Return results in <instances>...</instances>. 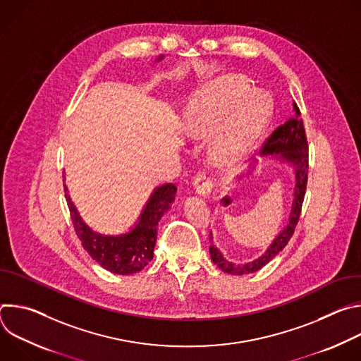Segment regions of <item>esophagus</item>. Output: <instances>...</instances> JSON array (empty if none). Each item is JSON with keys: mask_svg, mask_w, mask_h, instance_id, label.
<instances>
[{"mask_svg": "<svg viewBox=\"0 0 361 361\" xmlns=\"http://www.w3.org/2000/svg\"><path fill=\"white\" fill-rule=\"evenodd\" d=\"M213 178L210 176H207L205 173H198L195 177H194V188L195 191L200 194V195H204L207 197L212 190H213Z\"/></svg>", "mask_w": 361, "mask_h": 361, "instance_id": "1", "label": "esophagus"}]
</instances>
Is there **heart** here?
<instances>
[{
    "mask_svg": "<svg viewBox=\"0 0 361 361\" xmlns=\"http://www.w3.org/2000/svg\"><path fill=\"white\" fill-rule=\"evenodd\" d=\"M251 96L252 88L245 80L220 77L205 85L188 109L190 135L207 137L216 133L210 157L220 169H233L241 163L267 124V104Z\"/></svg>",
    "mask_w": 361,
    "mask_h": 361,
    "instance_id": "obj_1",
    "label": "heart"
}]
</instances>
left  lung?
I'll use <instances>...</instances> for the list:
<instances>
[{"mask_svg":"<svg viewBox=\"0 0 361 361\" xmlns=\"http://www.w3.org/2000/svg\"><path fill=\"white\" fill-rule=\"evenodd\" d=\"M295 116L290 120H287L284 124L279 126L273 134L266 140L262 156H273V154H279V159L290 163L294 167L295 171V187H294V200H293V209L288 217L287 227L276 237V240L271 243V245L267 248V251L255 259L254 262L245 263V264H234L231 262H227L220 250L213 245V237L210 234V254L212 260L220 270H223L227 274L233 276H244L250 273L259 271L263 269L267 263H270L274 257L287 245L288 240L294 234V228L298 223L301 205L304 201V194L307 188V174H308V142L305 137V130L301 118V113L298 107L294 104Z\"/></svg>","mask_w":361,"mask_h":361,"instance_id":"left-lung-1","label":"left lung"}]
</instances>
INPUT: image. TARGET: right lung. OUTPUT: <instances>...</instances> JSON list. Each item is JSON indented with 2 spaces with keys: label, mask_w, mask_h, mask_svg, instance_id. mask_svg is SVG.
<instances>
[{
  "label": "right lung",
  "mask_w": 361,
  "mask_h": 361,
  "mask_svg": "<svg viewBox=\"0 0 361 361\" xmlns=\"http://www.w3.org/2000/svg\"><path fill=\"white\" fill-rule=\"evenodd\" d=\"M159 60H163V57H159ZM64 191L75 234L84 250L101 267L114 274L128 276L141 271L152 260L159 221L176 200L177 187L170 183L154 190L138 217L137 226L123 235H102L92 231L77 213L67 185H64Z\"/></svg>",
  "instance_id": "1"
}]
</instances>
